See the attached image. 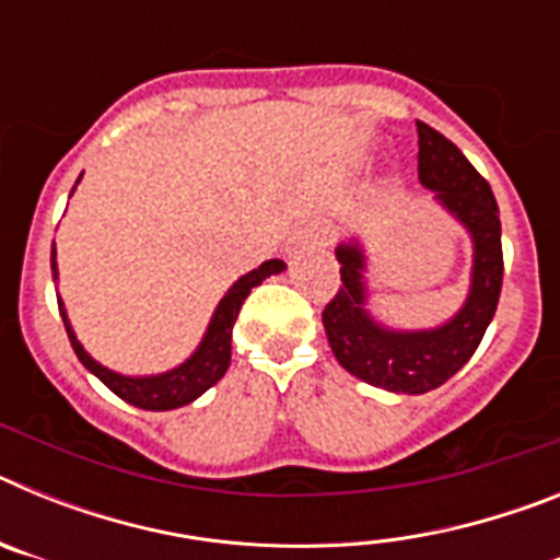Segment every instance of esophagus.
<instances>
[{
    "instance_id": "esophagus-1",
    "label": "esophagus",
    "mask_w": 560,
    "mask_h": 560,
    "mask_svg": "<svg viewBox=\"0 0 560 560\" xmlns=\"http://www.w3.org/2000/svg\"><path fill=\"white\" fill-rule=\"evenodd\" d=\"M305 237H308V241H314V244H328V237H330V230L325 224H319V221H314V224L308 226V230H305Z\"/></svg>"
}]
</instances>
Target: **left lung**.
<instances>
[{"label":"left lung","mask_w":560,"mask_h":560,"mask_svg":"<svg viewBox=\"0 0 560 560\" xmlns=\"http://www.w3.org/2000/svg\"><path fill=\"white\" fill-rule=\"evenodd\" d=\"M418 179L468 232L474 246L465 303L434 328H387L370 314L368 252L359 237L336 246L339 294L325 305L323 325L336 361L355 378L398 395H423L446 384L479 348L502 291V224L491 185L454 142L418 122Z\"/></svg>","instance_id":"obj_1"}]
</instances>
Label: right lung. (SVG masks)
<instances>
[{
  "label": "right lung",
  "instance_id": "add662e5",
  "mask_svg": "<svg viewBox=\"0 0 560 560\" xmlns=\"http://www.w3.org/2000/svg\"><path fill=\"white\" fill-rule=\"evenodd\" d=\"M81 182V179H78ZM75 190V187H72ZM49 266H52V277L58 280V264H56V244H52V255H49ZM285 269L283 260H266L257 269L246 271L244 277H237L235 283L230 285L221 303L215 305L210 316V325H207L205 336H201L199 348L192 350L179 368L165 370V373L156 375H122L117 370H108L106 364L95 361L92 355L83 350V345L78 341L75 330L69 325L67 308H63L61 296H58V311H61L63 328H67L69 341H72V350L81 359L83 368L92 375L106 384L117 398H122L131 407L148 409V412H165V409H179L190 400H196L199 395H205L212 384H219L224 378L226 368H230L232 359V325L237 319V311L244 305V300L249 296V291L255 285H260L266 277L280 275Z\"/></svg>",
  "mask_w": 560,
  "mask_h": 560
}]
</instances>
